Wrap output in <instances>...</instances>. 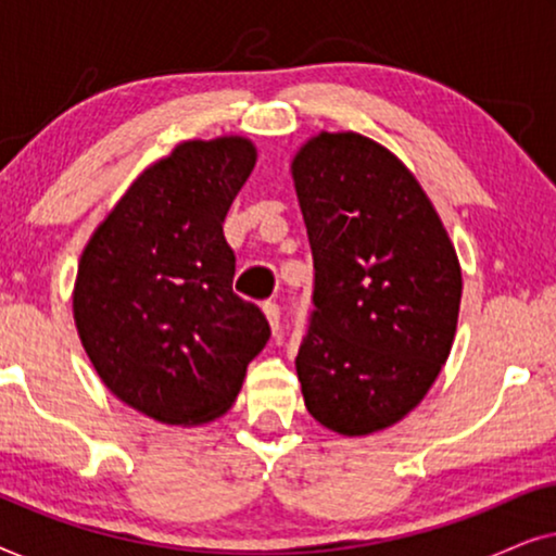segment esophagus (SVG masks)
I'll return each instance as SVG.
<instances>
[{
  "label": "esophagus",
  "mask_w": 556,
  "mask_h": 556,
  "mask_svg": "<svg viewBox=\"0 0 556 556\" xmlns=\"http://www.w3.org/2000/svg\"><path fill=\"white\" fill-rule=\"evenodd\" d=\"M263 314H265V318H268V324H270V331L273 333H278L280 331V308H278V303H265L263 306Z\"/></svg>",
  "instance_id": "34e87169"
}]
</instances>
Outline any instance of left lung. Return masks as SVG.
<instances>
[{
    "label": "left lung",
    "instance_id": "obj_1",
    "mask_svg": "<svg viewBox=\"0 0 556 556\" xmlns=\"http://www.w3.org/2000/svg\"><path fill=\"white\" fill-rule=\"evenodd\" d=\"M291 172L316 270L303 402L324 428L369 435L420 405L451 354L458 255L413 172L367 136L321 131Z\"/></svg>",
    "mask_w": 556,
    "mask_h": 556
}]
</instances>
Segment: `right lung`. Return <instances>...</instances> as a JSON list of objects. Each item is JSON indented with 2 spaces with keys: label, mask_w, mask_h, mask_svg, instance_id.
<instances>
[{
  "label": "right lung",
  "mask_w": 556,
  "mask_h": 556,
  "mask_svg": "<svg viewBox=\"0 0 556 556\" xmlns=\"http://www.w3.org/2000/svg\"><path fill=\"white\" fill-rule=\"evenodd\" d=\"M253 141H185L126 189L80 255L73 316L98 377L166 425L232 407L270 326L232 293L223 223L255 166Z\"/></svg>",
  "instance_id": "obj_1"
}]
</instances>
